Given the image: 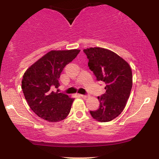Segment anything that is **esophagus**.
Instances as JSON below:
<instances>
[{
	"label": "esophagus",
	"mask_w": 159,
	"mask_h": 159,
	"mask_svg": "<svg viewBox=\"0 0 159 159\" xmlns=\"http://www.w3.org/2000/svg\"><path fill=\"white\" fill-rule=\"evenodd\" d=\"M80 96H81L82 98H84V99L88 98H89V95H80Z\"/></svg>",
	"instance_id": "1"
}]
</instances>
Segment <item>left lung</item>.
<instances>
[{
    "label": "left lung",
    "instance_id": "8db88e82",
    "mask_svg": "<svg viewBox=\"0 0 159 159\" xmlns=\"http://www.w3.org/2000/svg\"><path fill=\"white\" fill-rule=\"evenodd\" d=\"M83 51L89 60V68L97 80L106 84V93L98 97V109L90 111V114L101 122L110 121L123 111L129 97L132 87L131 67L110 50L95 47Z\"/></svg>",
    "mask_w": 159,
    "mask_h": 159
}]
</instances>
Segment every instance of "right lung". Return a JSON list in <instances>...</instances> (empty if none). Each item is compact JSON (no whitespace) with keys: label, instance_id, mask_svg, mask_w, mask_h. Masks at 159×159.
I'll use <instances>...</instances> for the list:
<instances>
[{"label":"right lung","instance_id":"obj_1","mask_svg":"<svg viewBox=\"0 0 159 159\" xmlns=\"http://www.w3.org/2000/svg\"><path fill=\"white\" fill-rule=\"evenodd\" d=\"M80 50L51 51L24 74L21 89L30 108L39 117L56 122L66 119L75 98L58 91L61 73L77 57Z\"/></svg>","mask_w":159,"mask_h":159}]
</instances>
